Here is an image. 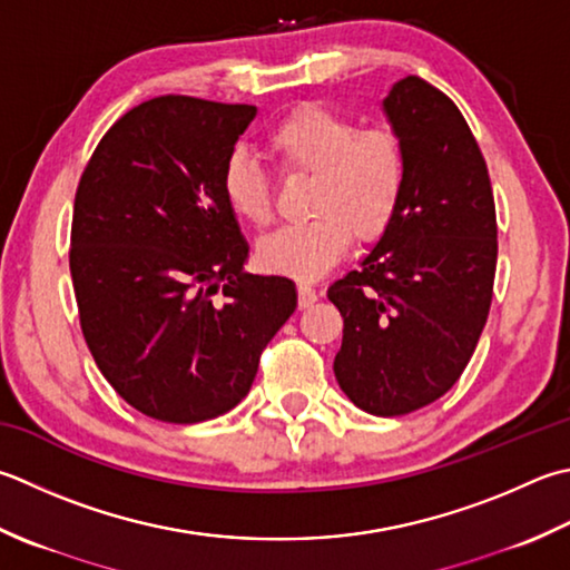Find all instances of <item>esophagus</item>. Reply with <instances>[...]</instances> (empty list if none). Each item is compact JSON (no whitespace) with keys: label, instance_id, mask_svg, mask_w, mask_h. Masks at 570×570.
Listing matches in <instances>:
<instances>
[{"label":"esophagus","instance_id":"obj_1","mask_svg":"<svg viewBox=\"0 0 570 570\" xmlns=\"http://www.w3.org/2000/svg\"><path fill=\"white\" fill-rule=\"evenodd\" d=\"M298 306L301 308H308V306H314L316 301H318V292L314 286H311L308 282H298Z\"/></svg>","mask_w":570,"mask_h":570}]
</instances>
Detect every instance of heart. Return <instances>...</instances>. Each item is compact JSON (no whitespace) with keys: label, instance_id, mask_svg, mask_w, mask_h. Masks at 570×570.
Returning <instances> with one entry per match:
<instances>
[{"label":"heart","instance_id":"b5f03b06","mask_svg":"<svg viewBox=\"0 0 570 570\" xmlns=\"http://www.w3.org/2000/svg\"><path fill=\"white\" fill-rule=\"evenodd\" d=\"M266 148L284 170L311 173V217L266 234L256 249L264 269L316 278L345 254L351 234L375 242L395 222L407 165L403 145L390 130H361L328 108L301 106L269 130ZM222 193L239 219L252 225L269 222V180L244 153H234L225 163Z\"/></svg>","mask_w":570,"mask_h":570}]
</instances>
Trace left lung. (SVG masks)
<instances>
[{
    "label": "left lung",
    "mask_w": 570,
    "mask_h": 570,
    "mask_svg": "<svg viewBox=\"0 0 570 570\" xmlns=\"http://www.w3.org/2000/svg\"><path fill=\"white\" fill-rule=\"evenodd\" d=\"M407 180L390 229L328 286L343 316L333 373L353 405L407 415L460 381L497 272V212L479 145L452 100L405 76L383 98Z\"/></svg>",
    "instance_id": "1"
}]
</instances>
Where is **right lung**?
I'll return each mask as SVG.
<instances>
[{
  "mask_svg": "<svg viewBox=\"0 0 570 570\" xmlns=\"http://www.w3.org/2000/svg\"><path fill=\"white\" fill-rule=\"evenodd\" d=\"M247 104L160 96L128 110L76 189L71 278L98 371L142 415L193 425L247 397L296 311L286 276L244 272L222 170Z\"/></svg>",
  "mask_w": 570,
  "mask_h": 570,
  "instance_id": "obj_1",
  "label": "right lung"
}]
</instances>
